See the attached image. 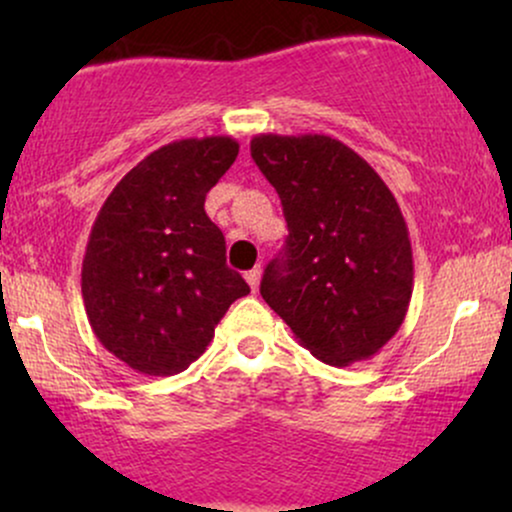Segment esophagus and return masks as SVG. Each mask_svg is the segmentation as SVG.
<instances>
[{"label":"esophagus","instance_id":"esophagus-1","mask_svg":"<svg viewBox=\"0 0 512 512\" xmlns=\"http://www.w3.org/2000/svg\"><path fill=\"white\" fill-rule=\"evenodd\" d=\"M260 279H262V269H260V267L250 269V272L245 274V281H248V284H250L252 293H257V286H260Z\"/></svg>","mask_w":512,"mask_h":512}]
</instances>
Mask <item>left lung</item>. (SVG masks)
Segmentation results:
<instances>
[{
	"mask_svg": "<svg viewBox=\"0 0 512 512\" xmlns=\"http://www.w3.org/2000/svg\"><path fill=\"white\" fill-rule=\"evenodd\" d=\"M250 154L279 192L289 238L260 293L330 366L378 354L409 310L414 260L390 187L327 134H257Z\"/></svg>",
	"mask_w": 512,
	"mask_h": 512,
	"instance_id": "left-lung-1",
	"label": "left lung"
}]
</instances>
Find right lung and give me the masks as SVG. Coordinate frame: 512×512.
<instances>
[{"instance_id":"right-lung-1","label":"right lung","mask_w":512,"mask_h":512,"mask_svg":"<svg viewBox=\"0 0 512 512\" xmlns=\"http://www.w3.org/2000/svg\"><path fill=\"white\" fill-rule=\"evenodd\" d=\"M233 137L180 139L115 185L88 236L81 296L110 354L144 375H173L204 354L214 327L250 286L226 264L204 211L238 156Z\"/></svg>"}]
</instances>
